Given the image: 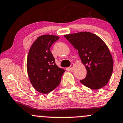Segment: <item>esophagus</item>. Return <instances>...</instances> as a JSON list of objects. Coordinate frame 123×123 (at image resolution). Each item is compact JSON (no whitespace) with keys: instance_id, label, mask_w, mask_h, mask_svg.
I'll return each mask as SVG.
<instances>
[{"instance_id":"34e87169","label":"esophagus","mask_w":123,"mask_h":123,"mask_svg":"<svg viewBox=\"0 0 123 123\" xmlns=\"http://www.w3.org/2000/svg\"><path fill=\"white\" fill-rule=\"evenodd\" d=\"M75 68V65L74 64H71V66L69 67V69H70V70H73Z\"/></svg>"}]
</instances>
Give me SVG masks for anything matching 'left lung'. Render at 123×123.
Wrapping results in <instances>:
<instances>
[{
  "mask_svg": "<svg viewBox=\"0 0 123 123\" xmlns=\"http://www.w3.org/2000/svg\"><path fill=\"white\" fill-rule=\"evenodd\" d=\"M64 37L78 50L86 68V77L80 82L92 90L105 86L112 75L113 59L104 41L88 32L65 35Z\"/></svg>",
  "mask_w": 123,
  "mask_h": 123,
  "instance_id": "obj_1",
  "label": "left lung"
}]
</instances>
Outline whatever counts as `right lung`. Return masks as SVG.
I'll return each instance as SVG.
<instances>
[{
  "label": "right lung",
  "mask_w": 123,
  "mask_h": 123,
  "mask_svg": "<svg viewBox=\"0 0 123 123\" xmlns=\"http://www.w3.org/2000/svg\"><path fill=\"white\" fill-rule=\"evenodd\" d=\"M59 37L51 35L39 37L31 46L27 58V71L37 91L48 94L59 85L65 72L55 64L50 48Z\"/></svg>",
  "instance_id": "add662e5"
}]
</instances>
